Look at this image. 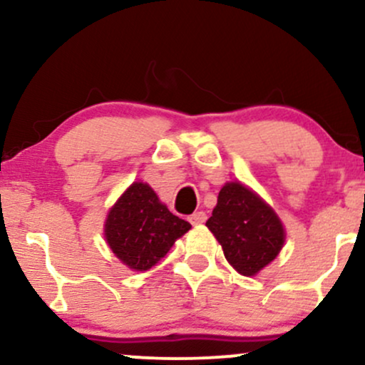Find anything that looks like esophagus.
Returning <instances> with one entry per match:
<instances>
[{"label": "esophagus", "instance_id": "1", "mask_svg": "<svg viewBox=\"0 0 365 365\" xmlns=\"http://www.w3.org/2000/svg\"><path fill=\"white\" fill-rule=\"evenodd\" d=\"M206 220H207L206 212H202V211H197L190 217H188V221H190L192 225H202V223H206Z\"/></svg>", "mask_w": 365, "mask_h": 365}]
</instances>
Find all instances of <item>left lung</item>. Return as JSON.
I'll use <instances>...</instances> for the list:
<instances>
[{
    "label": "left lung",
    "mask_w": 365,
    "mask_h": 365,
    "mask_svg": "<svg viewBox=\"0 0 365 365\" xmlns=\"http://www.w3.org/2000/svg\"><path fill=\"white\" fill-rule=\"evenodd\" d=\"M206 226L223 247L226 261L244 276L257 274L284 244V228L273 207L240 182L221 188Z\"/></svg>",
    "instance_id": "8db88e82"
}]
</instances>
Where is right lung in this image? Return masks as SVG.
<instances>
[{
	"instance_id": "1",
	"label": "right lung",
	"mask_w": 365,
	"mask_h": 365,
	"mask_svg": "<svg viewBox=\"0 0 365 365\" xmlns=\"http://www.w3.org/2000/svg\"><path fill=\"white\" fill-rule=\"evenodd\" d=\"M190 230L148 183L133 182L108 212L104 237L113 254L133 271H148Z\"/></svg>"
}]
</instances>
